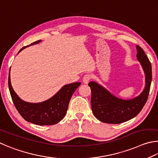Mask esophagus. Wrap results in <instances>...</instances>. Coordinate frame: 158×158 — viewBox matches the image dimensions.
<instances>
[{
    "mask_svg": "<svg viewBox=\"0 0 158 158\" xmlns=\"http://www.w3.org/2000/svg\"><path fill=\"white\" fill-rule=\"evenodd\" d=\"M91 78H92V77H91L89 74H86L85 76H84L83 78H82V82H83L84 84H87L90 81Z\"/></svg>",
    "mask_w": 158,
    "mask_h": 158,
    "instance_id": "obj_1",
    "label": "esophagus"
}]
</instances>
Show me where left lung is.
I'll use <instances>...</instances> for the list:
<instances>
[{
  "label": "left lung",
  "instance_id": "obj_1",
  "mask_svg": "<svg viewBox=\"0 0 158 158\" xmlns=\"http://www.w3.org/2000/svg\"><path fill=\"white\" fill-rule=\"evenodd\" d=\"M137 58L145 73V87L139 96L131 99L118 98L96 82H89L92 91V110L99 121L117 124L128 121L139 114L148 99L152 81L151 64L143 50L138 45Z\"/></svg>",
  "mask_w": 158,
  "mask_h": 158
}]
</instances>
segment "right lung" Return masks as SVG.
Returning a JSON list of instances; mask_svg holds the SVG:
<instances>
[{
	"instance_id": "right-lung-1",
	"label": "right lung",
	"mask_w": 158,
	"mask_h": 158,
	"mask_svg": "<svg viewBox=\"0 0 158 158\" xmlns=\"http://www.w3.org/2000/svg\"><path fill=\"white\" fill-rule=\"evenodd\" d=\"M41 41V40H39L29 46H24L19 52L27 46L35 45ZM81 84V82H74L66 85L48 100L33 103L26 102L19 98L11 85L10 73L8 78L11 97L19 113L25 120L39 126L54 125L62 120L66 115L72 95Z\"/></svg>"
}]
</instances>
